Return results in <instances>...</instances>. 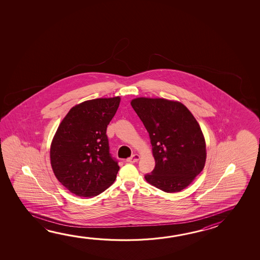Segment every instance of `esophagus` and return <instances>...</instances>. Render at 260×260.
Instances as JSON below:
<instances>
[{
	"label": "esophagus",
	"mask_w": 260,
	"mask_h": 260,
	"mask_svg": "<svg viewBox=\"0 0 260 260\" xmlns=\"http://www.w3.org/2000/svg\"><path fill=\"white\" fill-rule=\"evenodd\" d=\"M140 159V155L139 154H134L132 155V157L127 158V162L128 163H135Z\"/></svg>",
	"instance_id": "obj_1"
}]
</instances>
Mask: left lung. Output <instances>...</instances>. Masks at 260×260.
<instances>
[{"mask_svg":"<svg viewBox=\"0 0 260 260\" xmlns=\"http://www.w3.org/2000/svg\"><path fill=\"white\" fill-rule=\"evenodd\" d=\"M149 132L155 168L148 183L167 193L181 191L204 169L207 150L195 117L177 101L139 97L131 102Z\"/></svg>","mask_w":260,"mask_h":260,"instance_id":"obj_1","label":"left lung"}]
</instances>
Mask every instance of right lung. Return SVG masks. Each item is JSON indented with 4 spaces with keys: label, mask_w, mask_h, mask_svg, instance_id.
I'll return each mask as SVG.
<instances>
[{
    "label": "right lung",
    "mask_w": 260,
    "mask_h": 260,
    "mask_svg": "<svg viewBox=\"0 0 260 260\" xmlns=\"http://www.w3.org/2000/svg\"><path fill=\"white\" fill-rule=\"evenodd\" d=\"M119 103L117 96L77 104L56 131L50 149L51 169L76 196H97L115 181L119 167L109 151L106 131Z\"/></svg>",
    "instance_id": "obj_1"
}]
</instances>
